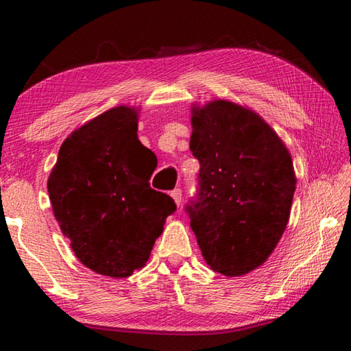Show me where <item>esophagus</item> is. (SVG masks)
<instances>
[{
	"label": "esophagus",
	"mask_w": 351,
	"mask_h": 351,
	"mask_svg": "<svg viewBox=\"0 0 351 351\" xmlns=\"http://www.w3.org/2000/svg\"><path fill=\"white\" fill-rule=\"evenodd\" d=\"M170 197L175 199L176 206H180V204H181V199H182V192H181V189H175V190H171V192H170Z\"/></svg>",
	"instance_id": "1"
}]
</instances>
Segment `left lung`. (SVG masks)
<instances>
[{
	"mask_svg": "<svg viewBox=\"0 0 351 351\" xmlns=\"http://www.w3.org/2000/svg\"><path fill=\"white\" fill-rule=\"evenodd\" d=\"M198 195L186 210L210 268L239 277L268 260L287 229L295 175L287 145L257 112L229 100L192 108Z\"/></svg>",
	"mask_w": 351,
	"mask_h": 351,
	"instance_id": "obj_1",
	"label": "left lung"
}]
</instances>
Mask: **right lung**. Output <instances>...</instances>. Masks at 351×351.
Here are the masks:
<instances>
[{
	"instance_id": "add662e5",
	"label": "right lung",
	"mask_w": 351,
	"mask_h": 351,
	"mask_svg": "<svg viewBox=\"0 0 351 351\" xmlns=\"http://www.w3.org/2000/svg\"><path fill=\"white\" fill-rule=\"evenodd\" d=\"M152 152L138 139V110L116 106L71 133L47 180L63 235L86 268L122 278L145 266L169 195L150 187Z\"/></svg>"
}]
</instances>
